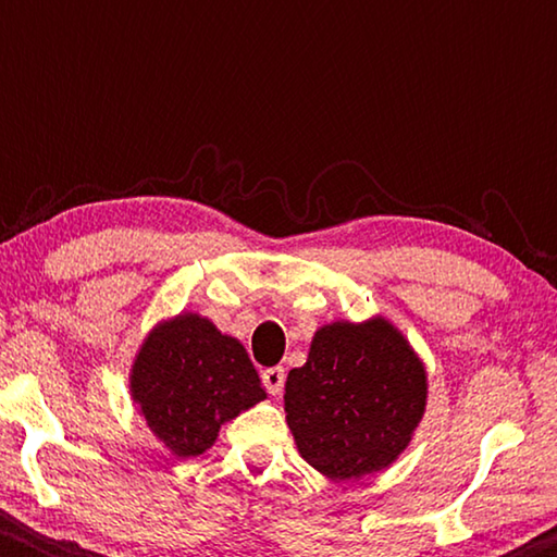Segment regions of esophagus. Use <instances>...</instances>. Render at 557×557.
Instances as JSON below:
<instances>
[{
    "label": "esophagus",
    "instance_id": "1",
    "mask_svg": "<svg viewBox=\"0 0 557 557\" xmlns=\"http://www.w3.org/2000/svg\"><path fill=\"white\" fill-rule=\"evenodd\" d=\"M261 380H263V387L269 391L271 395H278L284 391V380H286V370L276 364V368H265L261 372Z\"/></svg>",
    "mask_w": 557,
    "mask_h": 557
}]
</instances>
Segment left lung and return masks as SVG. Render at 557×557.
Wrapping results in <instances>:
<instances>
[{"instance_id": "1", "label": "left lung", "mask_w": 557, "mask_h": 557, "mask_svg": "<svg viewBox=\"0 0 557 557\" xmlns=\"http://www.w3.org/2000/svg\"><path fill=\"white\" fill-rule=\"evenodd\" d=\"M423 362L385 319L334 322L286 377L284 410L299 454L330 479H360L398 459L425 410Z\"/></svg>"}]
</instances>
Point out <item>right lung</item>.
Returning a JSON list of instances; mask_svg holds the SVG:
<instances>
[{
	"mask_svg": "<svg viewBox=\"0 0 557 557\" xmlns=\"http://www.w3.org/2000/svg\"><path fill=\"white\" fill-rule=\"evenodd\" d=\"M128 383L149 429L180 459L208 451L220 425L265 398L246 347L197 314L154 326Z\"/></svg>",
	"mask_w": 557,
	"mask_h": 557,
	"instance_id": "obj_1",
	"label": "right lung"
}]
</instances>
